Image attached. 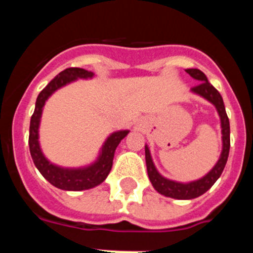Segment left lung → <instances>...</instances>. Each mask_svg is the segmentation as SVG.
Here are the masks:
<instances>
[{
  "label": "left lung",
  "mask_w": 253,
  "mask_h": 253,
  "mask_svg": "<svg viewBox=\"0 0 253 253\" xmlns=\"http://www.w3.org/2000/svg\"><path fill=\"white\" fill-rule=\"evenodd\" d=\"M186 72L189 73L194 80L199 82L195 87L191 88V92L196 93V95L202 96L205 100L215 106L216 111L220 118V126H222V142L223 148L220 157H219L218 162L215 163V166L208 172L207 175L203 176L202 178L195 181H190V182H177V181L169 180V178L163 177L160 172L157 171L156 166H154L153 161H152L151 152H149L148 146H146V163H147V172H148V177L151 180L152 185L158 193L162 194L169 198L178 199V200H191L198 196L203 195L207 193L210 187L215 184V181L220 177L223 169L225 167V163L228 160V154H229V147H231V129H229V119H228L227 113H225L224 102H223L222 96L218 92L215 87L213 84H210L208 81L207 76L196 68H189L186 69Z\"/></svg>",
  "instance_id": "1"
}]
</instances>
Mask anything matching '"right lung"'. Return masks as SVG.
Returning <instances> with one entry per match:
<instances>
[{
    "instance_id": "1",
    "label": "right lung",
    "mask_w": 253,
    "mask_h": 253,
    "mask_svg": "<svg viewBox=\"0 0 253 253\" xmlns=\"http://www.w3.org/2000/svg\"><path fill=\"white\" fill-rule=\"evenodd\" d=\"M93 73L84 68H67L55 76L45 86L42 92L38 95L35 102V110L30 120V131H29V148L31 158L39 172L48 180L53 186L67 191H81L97 186L104 182L113 167L114 153L116 147L119 146L122 139L128 135L129 130H118L111 133L100 149L97 160L84 167H60L51 163L42 152L39 143V125L43 107L46 100L50 97L60 87L66 86L71 82L77 81L78 78L87 80L92 78Z\"/></svg>"
}]
</instances>
